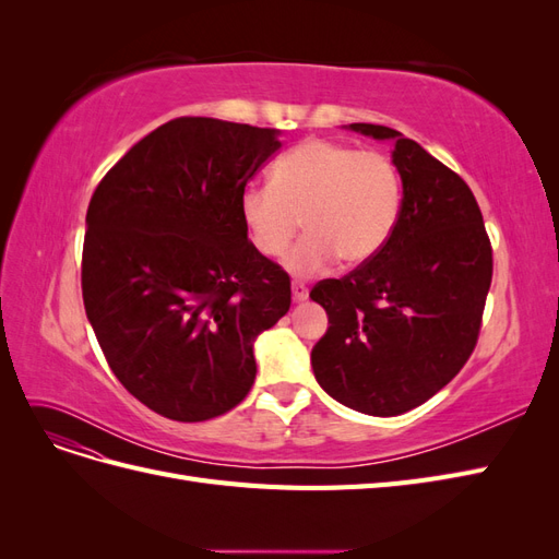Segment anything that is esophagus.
I'll use <instances>...</instances> for the list:
<instances>
[{
    "instance_id": "esophagus-1",
    "label": "esophagus",
    "mask_w": 559,
    "mask_h": 559,
    "mask_svg": "<svg viewBox=\"0 0 559 559\" xmlns=\"http://www.w3.org/2000/svg\"><path fill=\"white\" fill-rule=\"evenodd\" d=\"M292 294H294V300H296V302L306 300V298H308V286H306V282L296 280V282L292 284Z\"/></svg>"
}]
</instances>
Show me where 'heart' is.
I'll return each instance as SVG.
<instances>
[{"mask_svg":"<svg viewBox=\"0 0 559 559\" xmlns=\"http://www.w3.org/2000/svg\"><path fill=\"white\" fill-rule=\"evenodd\" d=\"M401 175L380 151L312 138L270 167V186H247L240 216L251 245L280 259L296 233L308 228L286 257L294 275H314L335 259L359 265L392 238L401 212Z\"/></svg>","mask_w":559,"mask_h":559,"instance_id":"obj_1","label":"heart"}]
</instances>
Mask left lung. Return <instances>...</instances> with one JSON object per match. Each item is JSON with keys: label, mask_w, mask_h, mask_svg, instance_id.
<instances>
[{"label": "left lung", "mask_w": 559, "mask_h": 559, "mask_svg": "<svg viewBox=\"0 0 559 559\" xmlns=\"http://www.w3.org/2000/svg\"><path fill=\"white\" fill-rule=\"evenodd\" d=\"M347 128L394 142L403 200L373 259L310 292L329 314L312 370L337 403L394 417L441 392L468 361L492 284V245L460 175L399 130Z\"/></svg>", "instance_id": "8db88e82"}]
</instances>
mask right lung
<instances>
[{"instance_id": "add662e5", "label": "right lung", "mask_w": 559, "mask_h": 559, "mask_svg": "<svg viewBox=\"0 0 559 559\" xmlns=\"http://www.w3.org/2000/svg\"><path fill=\"white\" fill-rule=\"evenodd\" d=\"M280 130L181 116L97 183L81 289L109 368L154 413L205 421L257 378L253 341L289 312L292 280L247 238L240 195Z\"/></svg>"}]
</instances>
